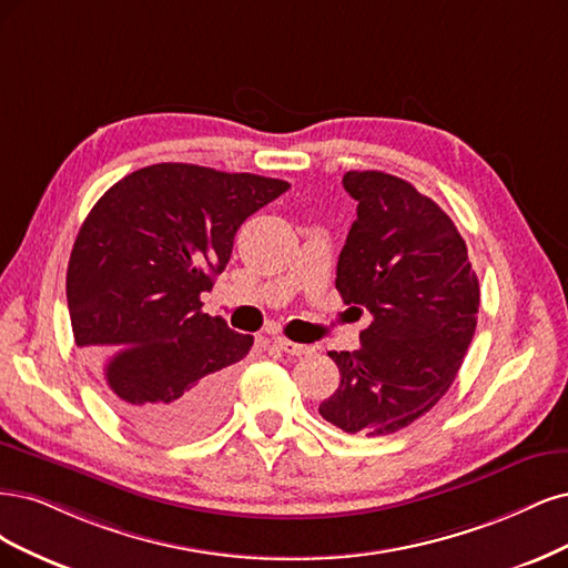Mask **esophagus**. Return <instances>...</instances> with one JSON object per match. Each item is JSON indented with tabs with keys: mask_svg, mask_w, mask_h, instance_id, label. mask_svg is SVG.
I'll return each instance as SVG.
<instances>
[{
	"mask_svg": "<svg viewBox=\"0 0 568 568\" xmlns=\"http://www.w3.org/2000/svg\"><path fill=\"white\" fill-rule=\"evenodd\" d=\"M273 344L278 346L281 352H285V354H292V356H304V354H311L314 349H311L308 344H297V342H292V339H287V337H273Z\"/></svg>",
	"mask_w": 568,
	"mask_h": 568,
	"instance_id": "obj_1",
	"label": "esophagus"
}]
</instances>
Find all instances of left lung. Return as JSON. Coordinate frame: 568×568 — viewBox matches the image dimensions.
I'll list each match as a JSON object with an SVG mask.
<instances>
[{"label":"left lung","mask_w":568,"mask_h":568,"mask_svg":"<svg viewBox=\"0 0 568 568\" xmlns=\"http://www.w3.org/2000/svg\"><path fill=\"white\" fill-rule=\"evenodd\" d=\"M342 184L358 207L335 285L373 321L361 349L327 354L342 379L318 413L346 434L387 436L450 389L477 327L479 281L450 216L408 181L368 170Z\"/></svg>","instance_id":"8db88e82"}]
</instances>
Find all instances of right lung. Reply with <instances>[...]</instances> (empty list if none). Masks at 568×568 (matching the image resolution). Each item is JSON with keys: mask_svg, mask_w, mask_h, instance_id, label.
<instances>
[{"mask_svg": "<svg viewBox=\"0 0 568 568\" xmlns=\"http://www.w3.org/2000/svg\"><path fill=\"white\" fill-rule=\"evenodd\" d=\"M287 181L184 162L136 170L91 207L70 252L72 335L115 413L158 442L214 429L252 335L203 314L235 231Z\"/></svg>", "mask_w": 568, "mask_h": 568, "instance_id": "add662e5", "label": "right lung"}]
</instances>
